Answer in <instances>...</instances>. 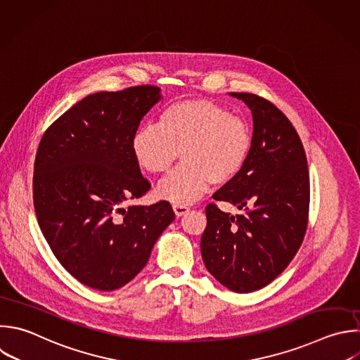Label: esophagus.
I'll list each match as a JSON object with an SVG mask.
<instances>
[{"label":"esophagus","instance_id":"34e87169","mask_svg":"<svg viewBox=\"0 0 360 360\" xmlns=\"http://www.w3.org/2000/svg\"><path fill=\"white\" fill-rule=\"evenodd\" d=\"M173 210H174V212H176V215H177V217H183L184 214H187V212L190 211V207H187V205H179V204H174V205H173Z\"/></svg>","mask_w":360,"mask_h":360}]
</instances>
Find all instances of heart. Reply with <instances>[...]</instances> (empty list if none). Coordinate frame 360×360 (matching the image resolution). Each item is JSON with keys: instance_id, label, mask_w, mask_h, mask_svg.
<instances>
[{"instance_id": "1", "label": "heart", "mask_w": 360, "mask_h": 360, "mask_svg": "<svg viewBox=\"0 0 360 360\" xmlns=\"http://www.w3.org/2000/svg\"><path fill=\"white\" fill-rule=\"evenodd\" d=\"M249 125L214 101L184 100L165 107L158 125H143L131 148L138 165L152 173H167L180 156L183 165L158 187V195L179 205L198 200L210 187L233 181L252 150Z\"/></svg>"}]
</instances>
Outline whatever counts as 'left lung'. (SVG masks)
Here are the masks:
<instances>
[{
  "label": "left lung",
  "instance_id": "8db88e82",
  "mask_svg": "<svg viewBox=\"0 0 360 360\" xmlns=\"http://www.w3.org/2000/svg\"><path fill=\"white\" fill-rule=\"evenodd\" d=\"M252 111L253 143L242 173L212 198L243 210L235 217L215 202L205 207L201 256L208 271L235 292L273 281L300 249L309 211V176L301 139L269 100L229 93Z\"/></svg>",
  "mask_w": 360,
  "mask_h": 360
}]
</instances>
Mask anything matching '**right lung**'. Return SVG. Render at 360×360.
<instances>
[{
	"mask_svg": "<svg viewBox=\"0 0 360 360\" xmlns=\"http://www.w3.org/2000/svg\"><path fill=\"white\" fill-rule=\"evenodd\" d=\"M150 84L90 94L44 134L34 166V207L59 263L101 291L129 283L174 219L170 202L131 205L150 190L131 141L160 100Z\"/></svg>",
	"mask_w": 360,
	"mask_h": 360,
	"instance_id": "add662e5",
	"label": "right lung"
}]
</instances>
